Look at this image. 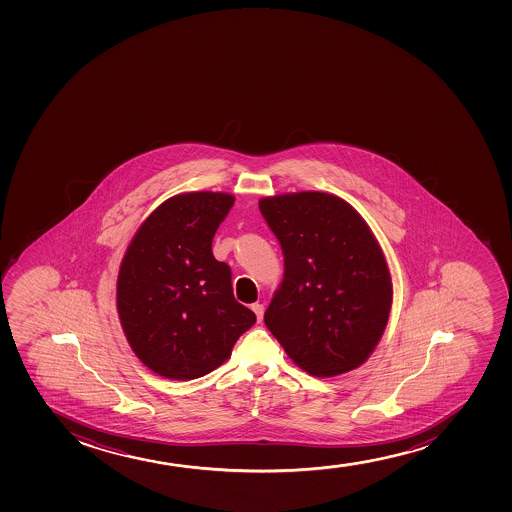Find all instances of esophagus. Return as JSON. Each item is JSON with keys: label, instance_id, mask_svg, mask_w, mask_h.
<instances>
[{"label": "esophagus", "instance_id": "obj_1", "mask_svg": "<svg viewBox=\"0 0 512 512\" xmlns=\"http://www.w3.org/2000/svg\"><path fill=\"white\" fill-rule=\"evenodd\" d=\"M251 309H253L254 314H256V318H258V323H261V321H263V314H265V307H263V304H253V306H251Z\"/></svg>", "mask_w": 512, "mask_h": 512}]
</instances>
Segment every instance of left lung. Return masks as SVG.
Wrapping results in <instances>:
<instances>
[{"mask_svg":"<svg viewBox=\"0 0 512 512\" xmlns=\"http://www.w3.org/2000/svg\"><path fill=\"white\" fill-rule=\"evenodd\" d=\"M259 210L285 256L266 328L311 376L359 369L393 304L391 271L371 227L348 201L323 191L266 196Z\"/></svg>","mask_w":512,"mask_h":512,"instance_id":"8db88e82","label":"left lung"}]
</instances>
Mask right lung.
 Returning <instances> with one entry per match:
<instances>
[{
	"instance_id": "add662e5",
	"label": "right lung",
	"mask_w": 512,
	"mask_h": 512,
	"mask_svg": "<svg viewBox=\"0 0 512 512\" xmlns=\"http://www.w3.org/2000/svg\"><path fill=\"white\" fill-rule=\"evenodd\" d=\"M234 194L193 191L160 203L126 247L116 306L131 350L150 371L189 381L232 355L256 323L234 299L230 268L212 253Z\"/></svg>"
}]
</instances>
